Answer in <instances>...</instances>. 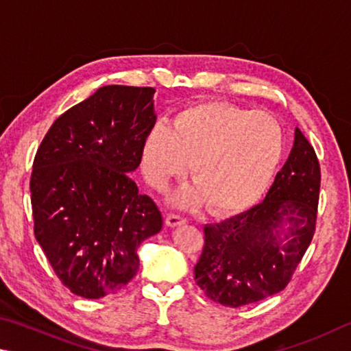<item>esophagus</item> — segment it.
<instances>
[{
	"instance_id": "34e87169",
	"label": "esophagus",
	"mask_w": 351,
	"mask_h": 351,
	"mask_svg": "<svg viewBox=\"0 0 351 351\" xmlns=\"http://www.w3.org/2000/svg\"><path fill=\"white\" fill-rule=\"evenodd\" d=\"M188 220L185 217H182L180 214H168V217H166V225L171 226V228H176V226H180V225H185Z\"/></svg>"
}]
</instances>
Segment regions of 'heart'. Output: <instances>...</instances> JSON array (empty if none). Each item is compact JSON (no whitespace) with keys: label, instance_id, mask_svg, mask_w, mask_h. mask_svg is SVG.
I'll use <instances>...</instances> for the list:
<instances>
[{"label":"heart","instance_id":"b5f03b06","mask_svg":"<svg viewBox=\"0 0 351 351\" xmlns=\"http://www.w3.org/2000/svg\"><path fill=\"white\" fill-rule=\"evenodd\" d=\"M284 129L267 112L225 101H204L177 112L171 126L157 123L141 145V169L165 191L191 172L194 185L177 202H208L214 213L242 211L261 197L284 154Z\"/></svg>","mask_w":351,"mask_h":351}]
</instances>
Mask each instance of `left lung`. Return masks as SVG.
<instances>
[{
  "mask_svg": "<svg viewBox=\"0 0 351 351\" xmlns=\"http://www.w3.org/2000/svg\"><path fill=\"white\" fill-rule=\"evenodd\" d=\"M319 189L315 147L296 128L290 157L262 204L204 228L194 279L206 296L237 308L284 290L315 236Z\"/></svg>",
  "mask_w": 351,
  "mask_h": 351,
  "instance_id": "1",
  "label": "left lung"
}]
</instances>
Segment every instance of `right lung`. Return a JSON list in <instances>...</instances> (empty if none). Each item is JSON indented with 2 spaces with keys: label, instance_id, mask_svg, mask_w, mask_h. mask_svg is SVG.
<instances>
[{
  "label": "right lung",
  "instance_id": "right-lung-1",
  "mask_svg": "<svg viewBox=\"0 0 351 351\" xmlns=\"http://www.w3.org/2000/svg\"><path fill=\"white\" fill-rule=\"evenodd\" d=\"M154 92L103 86L61 114L36 151L35 239L77 296L100 299L129 284L138 271L140 243L162 230L156 202L129 177L156 125Z\"/></svg>",
  "mask_w": 351,
  "mask_h": 351
}]
</instances>
